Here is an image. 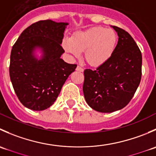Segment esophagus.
Returning <instances> with one entry per match:
<instances>
[{
  "label": "esophagus",
  "mask_w": 156,
  "mask_h": 156,
  "mask_svg": "<svg viewBox=\"0 0 156 156\" xmlns=\"http://www.w3.org/2000/svg\"><path fill=\"white\" fill-rule=\"evenodd\" d=\"M76 70L79 71V72H83V71H84V69H83L81 66H78L76 68Z\"/></svg>",
  "instance_id": "esophagus-1"
}]
</instances>
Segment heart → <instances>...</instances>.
<instances>
[{
	"label": "heart",
	"mask_w": 156,
	"mask_h": 156,
	"mask_svg": "<svg viewBox=\"0 0 156 156\" xmlns=\"http://www.w3.org/2000/svg\"><path fill=\"white\" fill-rule=\"evenodd\" d=\"M117 39L114 30L93 27L75 33L72 38L65 37L62 41V46L75 57L80 56L81 51H84V56L88 63L100 66L111 57L115 49Z\"/></svg>",
	"instance_id": "obj_1"
}]
</instances>
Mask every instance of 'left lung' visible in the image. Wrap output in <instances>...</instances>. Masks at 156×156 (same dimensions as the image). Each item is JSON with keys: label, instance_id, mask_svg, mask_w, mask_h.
I'll return each mask as SVG.
<instances>
[{"label": "left lung", "instance_id": "left-lung-1", "mask_svg": "<svg viewBox=\"0 0 156 156\" xmlns=\"http://www.w3.org/2000/svg\"><path fill=\"white\" fill-rule=\"evenodd\" d=\"M119 41L111 57L95 70L85 69L83 92L89 106L100 112L122 109L140 83L142 54L130 34L112 26Z\"/></svg>", "mask_w": 156, "mask_h": 156}]
</instances>
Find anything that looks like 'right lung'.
I'll use <instances>...</instances> for the list:
<instances>
[{
	"label": "right lung",
	"mask_w": 156,
	"mask_h": 156,
	"mask_svg": "<svg viewBox=\"0 0 156 156\" xmlns=\"http://www.w3.org/2000/svg\"><path fill=\"white\" fill-rule=\"evenodd\" d=\"M67 23L41 20L26 28L12 46L10 77L14 91L22 104L42 111L54 103L62 85L76 64L60 58L61 46ZM36 48L43 54L40 60L34 55Z\"/></svg>",
	"instance_id": "add662e5"
}]
</instances>
